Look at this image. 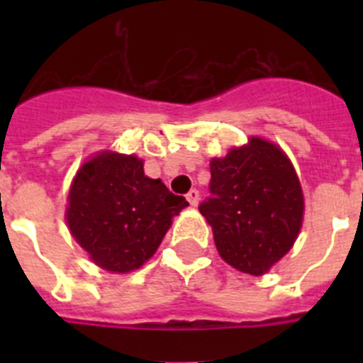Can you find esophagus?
<instances>
[{"label": "esophagus", "instance_id": "esophagus-1", "mask_svg": "<svg viewBox=\"0 0 363 363\" xmlns=\"http://www.w3.org/2000/svg\"><path fill=\"white\" fill-rule=\"evenodd\" d=\"M187 200H189V203L192 205V207H198V203H200V192H198L196 189H192V191H189Z\"/></svg>", "mask_w": 363, "mask_h": 363}]
</instances>
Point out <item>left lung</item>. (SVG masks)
Returning <instances> with one entry per match:
<instances>
[{
  "label": "left lung",
  "mask_w": 363,
  "mask_h": 363,
  "mask_svg": "<svg viewBox=\"0 0 363 363\" xmlns=\"http://www.w3.org/2000/svg\"><path fill=\"white\" fill-rule=\"evenodd\" d=\"M213 198L200 205L218 255L236 271L262 277L293 249L306 200L293 162L262 136L211 160Z\"/></svg>",
  "instance_id": "obj_1"
}]
</instances>
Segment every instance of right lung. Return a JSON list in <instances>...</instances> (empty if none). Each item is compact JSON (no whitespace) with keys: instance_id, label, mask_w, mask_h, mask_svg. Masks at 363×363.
Returning <instances> with one entry per match:
<instances>
[{"instance_id":"1","label":"right lung","mask_w":363,"mask_h":363,"mask_svg":"<svg viewBox=\"0 0 363 363\" xmlns=\"http://www.w3.org/2000/svg\"><path fill=\"white\" fill-rule=\"evenodd\" d=\"M187 205L162 179L145 176L136 154L99 150L72 178L65 220L92 264L127 274L152 258L172 218Z\"/></svg>"}]
</instances>
